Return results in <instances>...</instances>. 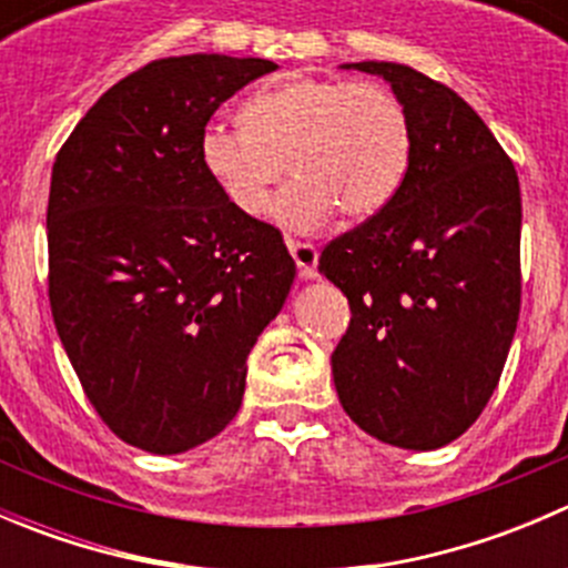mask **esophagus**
I'll return each mask as SVG.
<instances>
[{"label":"esophagus","mask_w":568,"mask_h":568,"mask_svg":"<svg viewBox=\"0 0 568 568\" xmlns=\"http://www.w3.org/2000/svg\"><path fill=\"white\" fill-rule=\"evenodd\" d=\"M288 244L291 255H294L296 268H300L302 280H313L316 277V266H318V247L311 242H296V239H285Z\"/></svg>","instance_id":"obj_1"}]
</instances>
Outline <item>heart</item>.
I'll list each match as a JSON object with an SVG mask.
<instances>
[{
    "label": "heart",
    "instance_id": "heart-1",
    "mask_svg": "<svg viewBox=\"0 0 568 568\" xmlns=\"http://www.w3.org/2000/svg\"><path fill=\"white\" fill-rule=\"evenodd\" d=\"M412 156L406 109L379 82L296 73L252 93L242 123L211 120L200 159L227 203L261 214L268 189L294 170L268 214L311 231L337 209L368 220L395 197Z\"/></svg>",
    "mask_w": 568,
    "mask_h": 568
}]
</instances>
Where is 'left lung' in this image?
Here are the masks:
<instances>
[{"label":"left lung","mask_w":568,"mask_h":568,"mask_svg":"<svg viewBox=\"0 0 568 568\" xmlns=\"http://www.w3.org/2000/svg\"><path fill=\"white\" fill-rule=\"evenodd\" d=\"M343 68L390 84L412 156L390 203L321 252L318 272L352 307L335 390L365 434L434 450L478 420L517 332L519 178L450 88L398 62Z\"/></svg>","instance_id":"1"}]
</instances>
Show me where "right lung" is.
I'll list each match as a JSON object with an SVG mask.
<instances>
[{"mask_svg": "<svg viewBox=\"0 0 568 568\" xmlns=\"http://www.w3.org/2000/svg\"><path fill=\"white\" fill-rule=\"evenodd\" d=\"M261 57L148 62L109 88L57 153L49 302L101 420L173 456L236 417L247 354L285 305L296 263L277 227L233 209L200 136Z\"/></svg>", "mask_w": 568, "mask_h": 568, "instance_id": "right-lung-1", "label": "right lung"}]
</instances>
